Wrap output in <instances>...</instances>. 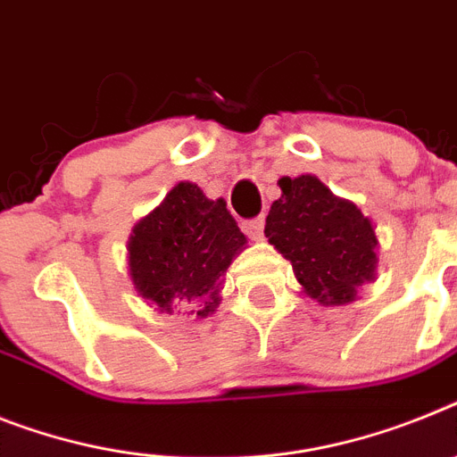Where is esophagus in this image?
Segmentation results:
<instances>
[{"mask_svg": "<svg viewBox=\"0 0 457 457\" xmlns=\"http://www.w3.org/2000/svg\"><path fill=\"white\" fill-rule=\"evenodd\" d=\"M244 232H246L253 241H262L264 239V218H253V220L244 222Z\"/></svg>", "mask_w": 457, "mask_h": 457, "instance_id": "obj_1", "label": "esophagus"}]
</instances>
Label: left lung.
Segmentation results:
<instances>
[{
  "instance_id": "8db88e82",
  "label": "left lung",
  "mask_w": 457,
  "mask_h": 457,
  "mask_svg": "<svg viewBox=\"0 0 457 457\" xmlns=\"http://www.w3.org/2000/svg\"><path fill=\"white\" fill-rule=\"evenodd\" d=\"M278 187L264 235L293 264L302 293L323 306L355 302L360 286L377 281L378 237L371 218L313 174L283 176Z\"/></svg>"
}]
</instances>
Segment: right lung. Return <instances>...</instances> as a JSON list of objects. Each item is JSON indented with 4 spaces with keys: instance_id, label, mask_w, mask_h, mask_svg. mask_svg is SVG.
<instances>
[{
    "instance_id": "1",
    "label": "right lung",
    "mask_w": 457,
    "mask_h": 457,
    "mask_svg": "<svg viewBox=\"0 0 457 457\" xmlns=\"http://www.w3.org/2000/svg\"><path fill=\"white\" fill-rule=\"evenodd\" d=\"M246 248L225 199H209L197 183L181 181L141 218L128 241L129 278L157 312L209 318L232 260Z\"/></svg>"
}]
</instances>
